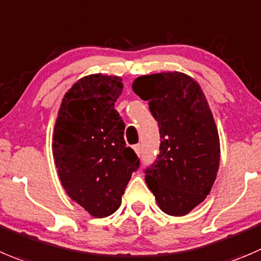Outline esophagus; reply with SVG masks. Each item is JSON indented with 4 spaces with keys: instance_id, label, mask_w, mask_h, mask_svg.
<instances>
[{
    "instance_id": "1",
    "label": "esophagus",
    "mask_w": 261,
    "mask_h": 261,
    "mask_svg": "<svg viewBox=\"0 0 261 261\" xmlns=\"http://www.w3.org/2000/svg\"><path fill=\"white\" fill-rule=\"evenodd\" d=\"M133 148H135V152L137 153V156H141V153H142V148H141V145H136Z\"/></svg>"
}]
</instances>
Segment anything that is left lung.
<instances>
[{
  "instance_id": "1",
  "label": "left lung",
  "mask_w": 261,
  "mask_h": 261,
  "mask_svg": "<svg viewBox=\"0 0 261 261\" xmlns=\"http://www.w3.org/2000/svg\"><path fill=\"white\" fill-rule=\"evenodd\" d=\"M132 89L159 123L160 153L145 180L165 214L183 217L212 191L220 160L217 124L200 84L180 71L141 75Z\"/></svg>"
}]
</instances>
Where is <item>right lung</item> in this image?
<instances>
[{
  "label": "right lung",
  "instance_id": "add662e5",
  "mask_svg": "<svg viewBox=\"0 0 261 261\" xmlns=\"http://www.w3.org/2000/svg\"><path fill=\"white\" fill-rule=\"evenodd\" d=\"M120 76L91 74L64 96L55 123L52 155L69 197L92 217L114 214L140 160L124 141L115 102Z\"/></svg>",
  "mask_w": 261,
  "mask_h": 261
}]
</instances>
